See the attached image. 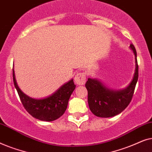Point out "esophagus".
Segmentation results:
<instances>
[{"label": "esophagus", "instance_id": "34e87169", "mask_svg": "<svg viewBox=\"0 0 152 152\" xmlns=\"http://www.w3.org/2000/svg\"><path fill=\"white\" fill-rule=\"evenodd\" d=\"M86 75L84 72H78L75 76V82L77 85H84L86 83Z\"/></svg>", "mask_w": 152, "mask_h": 152}]
</instances>
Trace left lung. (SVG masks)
Returning <instances> with one entry per match:
<instances>
[{
  "instance_id": "8db88e82",
  "label": "left lung",
  "mask_w": 152,
  "mask_h": 152,
  "mask_svg": "<svg viewBox=\"0 0 152 152\" xmlns=\"http://www.w3.org/2000/svg\"><path fill=\"white\" fill-rule=\"evenodd\" d=\"M131 48L135 55L136 70L134 78L126 88L113 91L104 86L99 81L88 78L86 84L88 91V103L91 112L100 118H110L121 113L132 101L138 79V65L134 45L131 43Z\"/></svg>"
}]
</instances>
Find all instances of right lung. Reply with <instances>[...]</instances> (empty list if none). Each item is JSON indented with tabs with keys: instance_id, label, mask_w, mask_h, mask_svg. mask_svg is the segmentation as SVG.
<instances>
[{
	"instance_id": "right-lung-1",
	"label": "right lung",
	"mask_w": 152,
	"mask_h": 152,
	"mask_svg": "<svg viewBox=\"0 0 152 152\" xmlns=\"http://www.w3.org/2000/svg\"><path fill=\"white\" fill-rule=\"evenodd\" d=\"M14 86L26 111L32 117L42 121H53L64 113L70 95L75 88L73 80L64 84L55 93L44 99H34L23 93L16 83L13 69Z\"/></svg>"
}]
</instances>
